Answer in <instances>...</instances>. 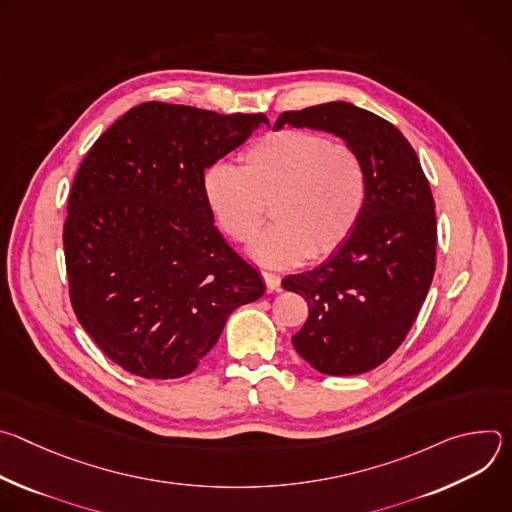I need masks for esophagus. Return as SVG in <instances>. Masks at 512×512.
<instances>
[{"label": "esophagus", "mask_w": 512, "mask_h": 512, "mask_svg": "<svg viewBox=\"0 0 512 512\" xmlns=\"http://www.w3.org/2000/svg\"><path fill=\"white\" fill-rule=\"evenodd\" d=\"M261 275H263V281H265V285H267V289H269V291H275V289H279V285H281V277H279L277 273H271V271H263Z\"/></svg>", "instance_id": "1"}]
</instances>
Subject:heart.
<instances>
[{
	"label": "heart",
	"instance_id": "1",
	"mask_svg": "<svg viewBox=\"0 0 512 512\" xmlns=\"http://www.w3.org/2000/svg\"><path fill=\"white\" fill-rule=\"evenodd\" d=\"M241 162L208 168L202 190L216 225L235 243L250 241L264 204H272L276 225L247 247L255 261L287 267L330 255L358 225L369 178L352 145L279 129L255 141Z\"/></svg>",
	"mask_w": 512,
	"mask_h": 512
}]
</instances>
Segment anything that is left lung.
Wrapping results in <instances>:
<instances>
[{
  "label": "left lung",
  "instance_id": "8db88e82",
  "mask_svg": "<svg viewBox=\"0 0 512 512\" xmlns=\"http://www.w3.org/2000/svg\"><path fill=\"white\" fill-rule=\"evenodd\" d=\"M283 125L340 137L367 168V202L350 237L318 267L281 281L310 308L304 328L291 336L298 354L324 375L367 373L401 346L433 279L429 182L403 133L352 103L285 111L273 129Z\"/></svg>",
  "mask_w": 512,
  "mask_h": 512
}]
</instances>
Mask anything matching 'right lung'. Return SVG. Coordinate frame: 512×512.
<instances>
[{
    "mask_svg": "<svg viewBox=\"0 0 512 512\" xmlns=\"http://www.w3.org/2000/svg\"><path fill=\"white\" fill-rule=\"evenodd\" d=\"M261 125L150 101L89 150L68 196L64 257L81 326L121 369L178 379L196 369L263 279L214 227L202 178Z\"/></svg>",
    "mask_w": 512,
    "mask_h": 512,
    "instance_id": "obj_1",
    "label": "right lung"
}]
</instances>
